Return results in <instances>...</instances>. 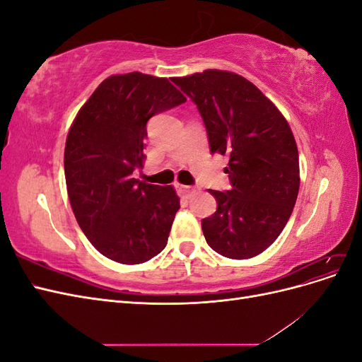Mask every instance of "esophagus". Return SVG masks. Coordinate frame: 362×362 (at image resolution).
<instances>
[{"label": "esophagus", "instance_id": "obj_1", "mask_svg": "<svg viewBox=\"0 0 362 362\" xmlns=\"http://www.w3.org/2000/svg\"><path fill=\"white\" fill-rule=\"evenodd\" d=\"M177 190L181 196H184V198H189V196L194 192V187H192V185H184V184H177Z\"/></svg>", "mask_w": 362, "mask_h": 362}]
</instances>
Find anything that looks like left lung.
Wrapping results in <instances>:
<instances>
[{"label": "left lung", "instance_id": "8db88e82", "mask_svg": "<svg viewBox=\"0 0 362 362\" xmlns=\"http://www.w3.org/2000/svg\"><path fill=\"white\" fill-rule=\"evenodd\" d=\"M198 105L211 154L229 158L231 190H210L217 210L202 221L208 246L233 259L264 252L298 199L299 152L287 119L235 72L206 69L172 80Z\"/></svg>", "mask_w": 362, "mask_h": 362}]
</instances>
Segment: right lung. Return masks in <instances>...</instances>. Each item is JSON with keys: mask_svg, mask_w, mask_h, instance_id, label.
Wrapping results in <instances>:
<instances>
[{"mask_svg": "<svg viewBox=\"0 0 362 362\" xmlns=\"http://www.w3.org/2000/svg\"><path fill=\"white\" fill-rule=\"evenodd\" d=\"M168 78L129 72L105 78L76 113L64 146L72 211L98 252L140 264L166 247L180 198L134 178L144 169L148 120L185 103Z\"/></svg>", "mask_w": 362, "mask_h": 362, "instance_id": "add662e5", "label": "right lung"}]
</instances>
